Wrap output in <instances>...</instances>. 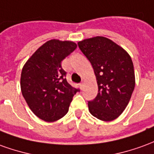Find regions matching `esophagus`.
Segmentation results:
<instances>
[{
  "mask_svg": "<svg viewBox=\"0 0 154 154\" xmlns=\"http://www.w3.org/2000/svg\"><path fill=\"white\" fill-rule=\"evenodd\" d=\"M83 84H84L83 82H81V83H79V86H80L81 89H82V88H83Z\"/></svg>",
  "mask_w": 154,
  "mask_h": 154,
  "instance_id": "34e87169",
  "label": "esophagus"
}]
</instances>
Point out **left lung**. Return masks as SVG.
Instances as JSON below:
<instances>
[{
    "label": "left lung",
    "mask_w": 154,
    "mask_h": 154,
    "mask_svg": "<svg viewBox=\"0 0 154 154\" xmlns=\"http://www.w3.org/2000/svg\"><path fill=\"white\" fill-rule=\"evenodd\" d=\"M77 45L91 62L98 86L97 97L88 101L89 112L100 120L112 121L122 114L134 90L133 61L123 48L103 36Z\"/></svg>",
    "instance_id": "8db88e82"
}]
</instances>
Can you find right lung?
Masks as SVG:
<instances>
[{"label":"right lung","mask_w":154,"mask_h":154,"mask_svg":"<svg viewBox=\"0 0 154 154\" xmlns=\"http://www.w3.org/2000/svg\"><path fill=\"white\" fill-rule=\"evenodd\" d=\"M77 48L69 41L50 40L40 47L22 68L21 89L30 109L46 122H54L68 112L73 96L80 90L66 79L62 61Z\"/></svg>","instance_id":"1"}]
</instances>
